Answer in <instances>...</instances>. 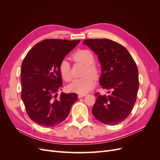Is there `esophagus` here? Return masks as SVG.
<instances>
[{"label": "esophagus", "mask_w": 160, "mask_h": 160, "mask_svg": "<svg viewBox=\"0 0 160 160\" xmlns=\"http://www.w3.org/2000/svg\"><path fill=\"white\" fill-rule=\"evenodd\" d=\"M85 96H86V94L82 93V94L78 95V98H83V97H85Z\"/></svg>", "instance_id": "34e87169"}]
</instances>
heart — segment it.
I'll return each mask as SVG.
<instances>
[{
	"label": "heart",
	"instance_id": "b5f03b06",
	"mask_svg": "<svg viewBox=\"0 0 160 160\" xmlns=\"http://www.w3.org/2000/svg\"><path fill=\"white\" fill-rule=\"evenodd\" d=\"M72 58L75 61L83 62L85 65L83 77L75 79L69 85L70 90L78 93H85L93 89L95 85V79L99 75V69L94 63L95 57L93 53L88 49H79L72 55ZM59 69L60 73L65 81H69L72 78L71 65L67 59H62L60 62Z\"/></svg>",
	"mask_w": 160,
	"mask_h": 160
}]
</instances>
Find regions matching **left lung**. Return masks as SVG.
<instances>
[{
  "label": "left lung",
  "instance_id": "left-lung-1",
  "mask_svg": "<svg viewBox=\"0 0 160 160\" xmlns=\"http://www.w3.org/2000/svg\"><path fill=\"white\" fill-rule=\"evenodd\" d=\"M97 55L101 65L99 83L110 89L109 95L95 93L92 113L101 123L114 125L126 119L133 108L139 89L138 69L129 51L122 45L105 38L83 41Z\"/></svg>",
  "mask_w": 160,
  "mask_h": 160
}]
</instances>
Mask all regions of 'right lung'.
I'll return each instance as SVG.
<instances>
[{
    "label": "right lung",
    "instance_id": "right-lung-1",
    "mask_svg": "<svg viewBox=\"0 0 160 160\" xmlns=\"http://www.w3.org/2000/svg\"><path fill=\"white\" fill-rule=\"evenodd\" d=\"M79 40L45 39L28 52L21 65V99L31 120L42 126L52 127L67 118L77 100L75 93H57L62 88L59 69L61 60Z\"/></svg>",
    "mask_w": 160,
    "mask_h": 160
}]
</instances>
